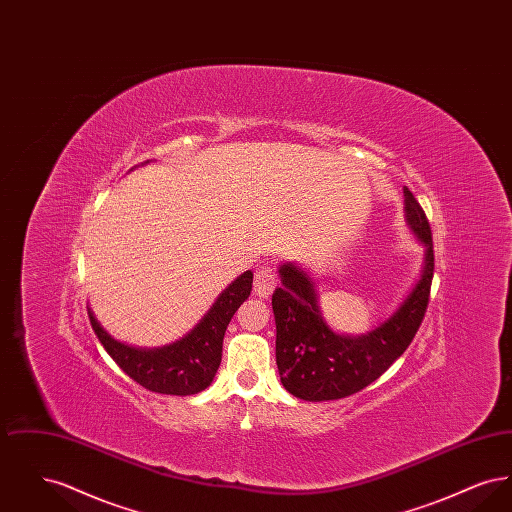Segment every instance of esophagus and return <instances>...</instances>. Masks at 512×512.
Returning a JSON list of instances; mask_svg holds the SVG:
<instances>
[{
	"mask_svg": "<svg viewBox=\"0 0 512 512\" xmlns=\"http://www.w3.org/2000/svg\"><path fill=\"white\" fill-rule=\"evenodd\" d=\"M276 288V274L274 270L265 265L255 270V280H253V292L263 299H267L272 290Z\"/></svg>",
	"mask_w": 512,
	"mask_h": 512,
	"instance_id": "esophagus-1",
	"label": "esophagus"
}]
</instances>
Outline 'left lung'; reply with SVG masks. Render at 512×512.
<instances>
[{"label":"left lung","mask_w":512,"mask_h":512,"mask_svg":"<svg viewBox=\"0 0 512 512\" xmlns=\"http://www.w3.org/2000/svg\"><path fill=\"white\" fill-rule=\"evenodd\" d=\"M405 220L426 247L424 267L399 309L361 336L334 332L320 313L313 278L295 263L280 267L282 286L272 293L276 320V365L280 382L305 401H332L378 380L411 345L430 301L434 278L432 230L422 207L405 186Z\"/></svg>","instance_id":"1"}]
</instances>
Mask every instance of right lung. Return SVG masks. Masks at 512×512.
Here are the masks:
<instances>
[{"label":"right lung","instance_id":"1","mask_svg":"<svg viewBox=\"0 0 512 512\" xmlns=\"http://www.w3.org/2000/svg\"><path fill=\"white\" fill-rule=\"evenodd\" d=\"M251 284V270L240 274L220 293L192 332L165 347H130L109 336L92 309H88V317L105 351L136 384L155 393L194 395L211 386L222 359L224 332L238 307L249 297Z\"/></svg>","mask_w":512,"mask_h":512}]
</instances>
